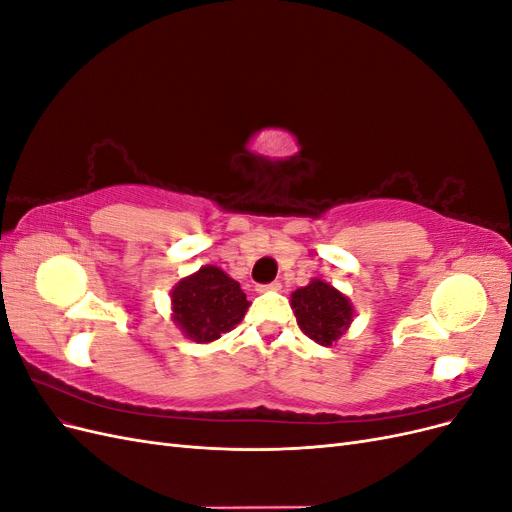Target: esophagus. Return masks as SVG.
Instances as JSON below:
<instances>
[{
    "instance_id": "34e87169",
    "label": "esophagus",
    "mask_w": 512,
    "mask_h": 512,
    "mask_svg": "<svg viewBox=\"0 0 512 512\" xmlns=\"http://www.w3.org/2000/svg\"><path fill=\"white\" fill-rule=\"evenodd\" d=\"M256 290H258V292H267V290H273V292H277V290H282V284H280V282H271V284H258V286H256Z\"/></svg>"
}]
</instances>
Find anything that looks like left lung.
Listing matches in <instances>:
<instances>
[{
	"mask_svg": "<svg viewBox=\"0 0 512 512\" xmlns=\"http://www.w3.org/2000/svg\"><path fill=\"white\" fill-rule=\"evenodd\" d=\"M290 307L301 331L320 346H333L354 318V307L346 294L322 280H312L294 290Z\"/></svg>",
	"mask_w": 512,
	"mask_h": 512,
	"instance_id": "left-lung-1",
	"label": "left lung"
}]
</instances>
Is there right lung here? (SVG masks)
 Instances as JSON below:
<instances>
[{"instance_id": "right-lung-1", "label": "right lung", "mask_w": 512, "mask_h": 512, "mask_svg": "<svg viewBox=\"0 0 512 512\" xmlns=\"http://www.w3.org/2000/svg\"><path fill=\"white\" fill-rule=\"evenodd\" d=\"M173 322L196 344L215 342L243 320L250 301L220 267H200L170 290Z\"/></svg>"}]
</instances>
